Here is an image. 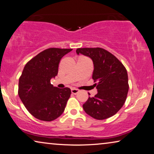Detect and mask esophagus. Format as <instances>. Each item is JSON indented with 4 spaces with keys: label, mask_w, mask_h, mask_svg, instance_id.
Listing matches in <instances>:
<instances>
[{
    "label": "esophagus",
    "mask_w": 154,
    "mask_h": 154,
    "mask_svg": "<svg viewBox=\"0 0 154 154\" xmlns=\"http://www.w3.org/2000/svg\"><path fill=\"white\" fill-rule=\"evenodd\" d=\"M71 92H72V93L74 94V95H76L77 93H78V92H79V90L76 88H72L71 89Z\"/></svg>",
    "instance_id": "esophagus-1"
}]
</instances>
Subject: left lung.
Here are the masks:
<instances>
[{
  "label": "left lung",
  "instance_id": "1",
  "mask_svg": "<svg viewBox=\"0 0 154 154\" xmlns=\"http://www.w3.org/2000/svg\"><path fill=\"white\" fill-rule=\"evenodd\" d=\"M76 52L93 60V79L97 89V95L89 97L83 104L84 111L100 120L114 116L127 100L128 91L127 69L118 58L103 48H77Z\"/></svg>",
  "mask_w": 154,
  "mask_h": 154
}]
</instances>
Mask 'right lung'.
Returning <instances> with one entry per match:
<instances>
[{"mask_svg":"<svg viewBox=\"0 0 154 154\" xmlns=\"http://www.w3.org/2000/svg\"><path fill=\"white\" fill-rule=\"evenodd\" d=\"M72 49L50 48L41 52L25 66L18 82V94L29 113L40 120L50 122L63 113L71 91L50 83L58 73L64 55Z\"/></svg>","mask_w":154,"mask_h":154,"instance_id":"1","label":"right lung"}]
</instances>
